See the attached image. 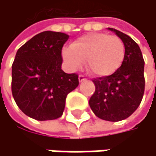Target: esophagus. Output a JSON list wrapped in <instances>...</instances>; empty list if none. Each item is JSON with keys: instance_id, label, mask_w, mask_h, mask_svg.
<instances>
[{"instance_id": "34e87169", "label": "esophagus", "mask_w": 156, "mask_h": 156, "mask_svg": "<svg viewBox=\"0 0 156 156\" xmlns=\"http://www.w3.org/2000/svg\"><path fill=\"white\" fill-rule=\"evenodd\" d=\"M85 80H86V77H85L84 75H80V76H79V80H80V82H82V81H84Z\"/></svg>"}]
</instances>
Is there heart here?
<instances>
[{
    "instance_id": "obj_1",
    "label": "heart",
    "mask_w": 156,
    "mask_h": 156,
    "mask_svg": "<svg viewBox=\"0 0 156 156\" xmlns=\"http://www.w3.org/2000/svg\"><path fill=\"white\" fill-rule=\"evenodd\" d=\"M64 61L71 70L80 68L85 59L87 69L96 76L114 74L122 65L125 45L116 35L91 33L74 41L62 52Z\"/></svg>"
}]
</instances>
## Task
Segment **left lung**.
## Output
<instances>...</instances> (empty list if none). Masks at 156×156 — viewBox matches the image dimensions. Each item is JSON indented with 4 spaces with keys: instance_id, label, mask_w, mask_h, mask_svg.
<instances>
[{
    "instance_id": "8db88e82",
    "label": "left lung",
    "mask_w": 156,
    "mask_h": 156,
    "mask_svg": "<svg viewBox=\"0 0 156 156\" xmlns=\"http://www.w3.org/2000/svg\"><path fill=\"white\" fill-rule=\"evenodd\" d=\"M125 45V57L112 75L93 79L95 92L90 106L100 119L119 122L131 116L139 107L144 93V60L139 45L127 34L113 29Z\"/></svg>"
}]
</instances>
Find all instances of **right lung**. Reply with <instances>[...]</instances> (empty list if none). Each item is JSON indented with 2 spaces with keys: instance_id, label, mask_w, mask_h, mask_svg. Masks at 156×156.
<instances>
[{
  "instance_id": "1",
  "label": "right lung",
  "mask_w": 156,
  "mask_h": 156,
  "mask_svg": "<svg viewBox=\"0 0 156 156\" xmlns=\"http://www.w3.org/2000/svg\"><path fill=\"white\" fill-rule=\"evenodd\" d=\"M68 35L42 32L23 45L12 66V93L20 110L37 121L62 116L66 98L79 86V76L61 69L62 48Z\"/></svg>"
}]
</instances>
